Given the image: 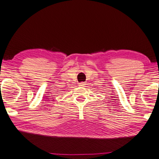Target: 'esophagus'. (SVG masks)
I'll return each mask as SVG.
<instances>
[{
	"instance_id": "1",
	"label": "esophagus",
	"mask_w": 159,
	"mask_h": 159,
	"mask_svg": "<svg viewBox=\"0 0 159 159\" xmlns=\"http://www.w3.org/2000/svg\"><path fill=\"white\" fill-rule=\"evenodd\" d=\"M84 85H86L85 82H80V83H79V86H84Z\"/></svg>"
}]
</instances>
